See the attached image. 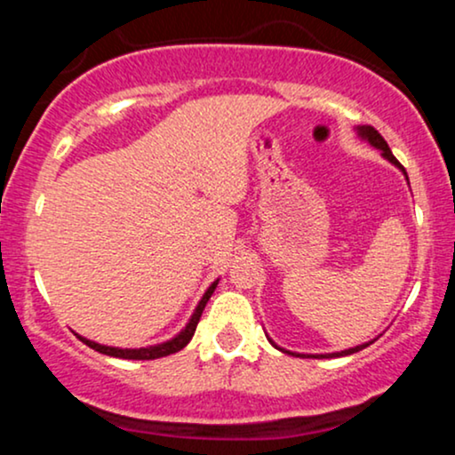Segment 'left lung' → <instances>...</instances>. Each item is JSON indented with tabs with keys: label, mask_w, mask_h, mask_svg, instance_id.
Instances as JSON below:
<instances>
[{
	"label": "left lung",
	"mask_w": 455,
	"mask_h": 455,
	"mask_svg": "<svg viewBox=\"0 0 455 455\" xmlns=\"http://www.w3.org/2000/svg\"><path fill=\"white\" fill-rule=\"evenodd\" d=\"M357 130H359V134H362L363 139H368V140H370V145H374V148L383 151V156H385V158H387V160L391 162V164L400 166V169L404 171V166H402L400 162L395 160V156L391 154V149H389L387 140H385L383 137H380L377 128H372V126H359ZM404 175H406V171H404ZM406 180H409V177H406ZM269 342H271V340H269ZM271 344H274V342H271ZM274 347H275V344H274ZM365 347H370V342H365V344H359V347H355V348H348V351H340V353H329V355H307V357H342V355H353V353L362 351V348H365ZM275 348H278V347H275ZM280 351H284V348H280ZM284 353H289V351H284ZM291 355H295V353H291ZM299 357H301V355H299Z\"/></svg>",
	"instance_id": "obj_1"
}]
</instances>
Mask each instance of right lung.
Returning a JSON list of instances; mask_svg holds the SVG:
<instances>
[{"instance_id": "obj_1", "label": "right lung", "mask_w": 455, "mask_h": 455, "mask_svg": "<svg viewBox=\"0 0 455 455\" xmlns=\"http://www.w3.org/2000/svg\"><path fill=\"white\" fill-rule=\"evenodd\" d=\"M216 286H218V280L213 282L210 289H207V293L203 295V299L198 301L195 315H192L190 323H188L184 331H181L180 336H175L173 340H169V342L156 344V347H148V348H115V347H104V344L92 342V340H87V338H81V336H78V340L85 342L87 347L93 348V351H98L102 355H111V357H119V359H160V357H166V355H173L177 351H181V348H184L186 344L192 340V336H195V331H196L198 321H201L203 310H205V304L210 301V297H212Z\"/></svg>"}]
</instances>
